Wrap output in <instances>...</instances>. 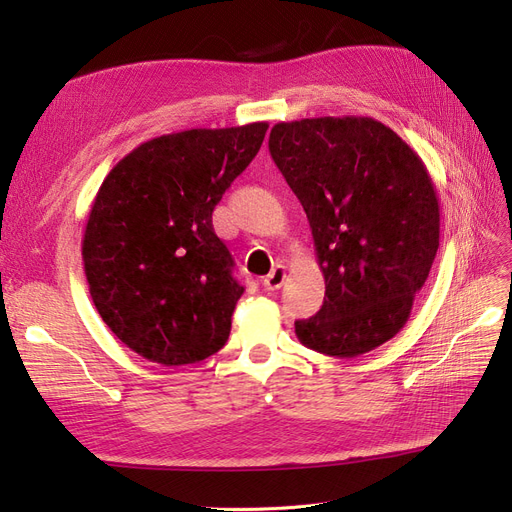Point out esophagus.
Listing matches in <instances>:
<instances>
[{"label": "esophagus", "instance_id": "esophagus-1", "mask_svg": "<svg viewBox=\"0 0 512 512\" xmlns=\"http://www.w3.org/2000/svg\"><path fill=\"white\" fill-rule=\"evenodd\" d=\"M283 281H285V267H281V264H277V267L262 279V288L267 290V292H275V290H279L281 285H283Z\"/></svg>", "mask_w": 512, "mask_h": 512}]
</instances>
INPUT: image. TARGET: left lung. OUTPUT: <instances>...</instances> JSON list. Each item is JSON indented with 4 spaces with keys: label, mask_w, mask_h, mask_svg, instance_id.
<instances>
[{
    "label": "left lung",
    "mask_w": 512,
    "mask_h": 512,
    "mask_svg": "<svg viewBox=\"0 0 512 512\" xmlns=\"http://www.w3.org/2000/svg\"><path fill=\"white\" fill-rule=\"evenodd\" d=\"M269 151L309 218L325 277L309 349L351 359L391 340L439 250V199L422 159L372 117L273 126Z\"/></svg>",
    "instance_id": "left-lung-1"
}]
</instances>
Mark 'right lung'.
<instances>
[{"label":"right lung","mask_w":512,"mask_h":512,"mask_svg":"<svg viewBox=\"0 0 512 512\" xmlns=\"http://www.w3.org/2000/svg\"><path fill=\"white\" fill-rule=\"evenodd\" d=\"M267 130L256 121L157 136L102 180L81 256L96 311L140 357L197 363L227 342L243 285L212 212Z\"/></svg>","instance_id":"1"}]
</instances>
